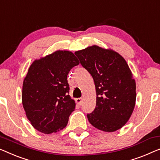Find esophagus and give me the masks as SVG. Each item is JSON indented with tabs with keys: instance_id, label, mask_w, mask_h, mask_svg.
I'll use <instances>...</instances> for the list:
<instances>
[{
	"instance_id": "1",
	"label": "esophagus",
	"mask_w": 160,
	"mask_h": 160,
	"mask_svg": "<svg viewBox=\"0 0 160 160\" xmlns=\"http://www.w3.org/2000/svg\"><path fill=\"white\" fill-rule=\"evenodd\" d=\"M75 101H76V103H77L78 105H79V106H80L81 103H82V99L81 98H78L75 99Z\"/></svg>"
}]
</instances>
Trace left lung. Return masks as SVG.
<instances>
[{
    "label": "left lung",
    "instance_id": "8db88e82",
    "mask_svg": "<svg viewBox=\"0 0 160 160\" xmlns=\"http://www.w3.org/2000/svg\"><path fill=\"white\" fill-rule=\"evenodd\" d=\"M83 68L93 78L96 106L87 115L98 129L113 132L130 118L135 107L136 82L123 57L97 45L75 52Z\"/></svg>",
    "mask_w": 160,
    "mask_h": 160
}]
</instances>
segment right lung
<instances>
[{"label": "right lung", "mask_w": 160, "mask_h": 160, "mask_svg": "<svg viewBox=\"0 0 160 160\" xmlns=\"http://www.w3.org/2000/svg\"><path fill=\"white\" fill-rule=\"evenodd\" d=\"M79 61L72 52L57 50L36 59L23 82L22 104L33 127L49 134L66 127L75 110L68 75Z\"/></svg>", "instance_id": "add662e5"}]
</instances>
